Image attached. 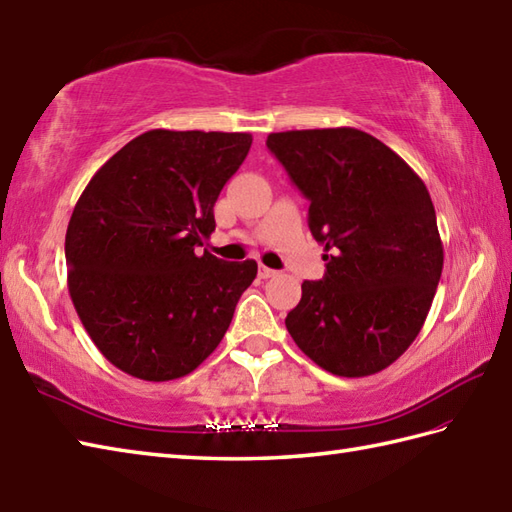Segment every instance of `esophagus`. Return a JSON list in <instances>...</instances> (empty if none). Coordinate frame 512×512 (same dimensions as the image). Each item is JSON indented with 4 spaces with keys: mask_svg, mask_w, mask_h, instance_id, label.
I'll return each mask as SVG.
<instances>
[{
    "mask_svg": "<svg viewBox=\"0 0 512 512\" xmlns=\"http://www.w3.org/2000/svg\"><path fill=\"white\" fill-rule=\"evenodd\" d=\"M276 274H278V271L271 269V267H265V265L258 267V276L260 278H271V276H276Z\"/></svg>",
    "mask_w": 512,
    "mask_h": 512,
    "instance_id": "obj_1",
    "label": "esophagus"
}]
</instances>
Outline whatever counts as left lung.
I'll return each instance as SVG.
<instances>
[{"instance_id":"8db88e82","label":"left lung","mask_w":512,"mask_h":512,"mask_svg":"<svg viewBox=\"0 0 512 512\" xmlns=\"http://www.w3.org/2000/svg\"><path fill=\"white\" fill-rule=\"evenodd\" d=\"M267 149L309 199L311 234L331 252L324 278L302 282L289 335L337 377L381 372L420 333L442 274L427 186L359 129L271 133Z\"/></svg>"}]
</instances>
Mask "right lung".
<instances>
[{
    "label": "right lung",
    "instance_id": "1",
    "mask_svg": "<svg viewBox=\"0 0 512 512\" xmlns=\"http://www.w3.org/2000/svg\"><path fill=\"white\" fill-rule=\"evenodd\" d=\"M252 135L153 129L89 179L65 234L67 289L107 361L144 381L186 377L212 355L256 260L225 263L201 245L214 203Z\"/></svg>",
    "mask_w": 512,
    "mask_h": 512
}]
</instances>
